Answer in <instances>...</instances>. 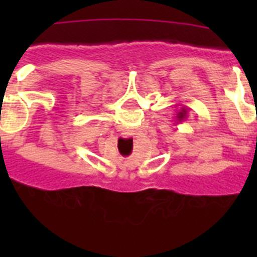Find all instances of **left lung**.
Returning a JSON list of instances; mask_svg holds the SVG:
<instances>
[{"label": "left lung", "mask_w": 257, "mask_h": 257, "mask_svg": "<svg viewBox=\"0 0 257 257\" xmlns=\"http://www.w3.org/2000/svg\"><path fill=\"white\" fill-rule=\"evenodd\" d=\"M188 117V108L187 106H183L176 114V123H181L183 121H185V118Z\"/></svg>", "instance_id": "8db88e82"}]
</instances>
